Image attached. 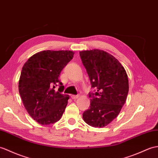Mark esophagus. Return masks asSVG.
I'll list each match as a JSON object with an SVG mask.
<instances>
[{
	"label": "esophagus",
	"mask_w": 158,
	"mask_h": 158,
	"mask_svg": "<svg viewBox=\"0 0 158 158\" xmlns=\"http://www.w3.org/2000/svg\"><path fill=\"white\" fill-rule=\"evenodd\" d=\"M79 97V95H71V98H72V99H73V100H75V99H77V98H78Z\"/></svg>",
	"instance_id": "obj_1"
}]
</instances>
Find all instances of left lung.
Returning <instances> with one entry per match:
<instances>
[{
  "label": "left lung",
  "mask_w": 158,
  "mask_h": 158,
  "mask_svg": "<svg viewBox=\"0 0 158 158\" xmlns=\"http://www.w3.org/2000/svg\"><path fill=\"white\" fill-rule=\"evenodd\" d=\"M94 92L89 94V108L83 112L85 122L104 127L116 118L127 100L129 79L125 69L112 55L94 49L79 52Z\"/></svg>",
  "instance_id": "8db88e82"
}]
</instances>
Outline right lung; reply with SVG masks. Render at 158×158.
<instances>
[{
    "mask_svg": "<svg viewBox=\"0 0 158 158\" xmlns=\"http://www.w3.org/2000/svg\"><path fill=\"white\" fill-rule=\"evenodd\" d=\"M73 55L70 50H44L33 55L22 68L19 94L29 114L40 124H54L62 116L69 96L62 94L64 86L58 77Z\"/></svg>",
    "mask_w": 158,
    "mask_h": 158,
    "instance_id": "right-lung-1",
    "label": "right lung"
}]
</instances>
